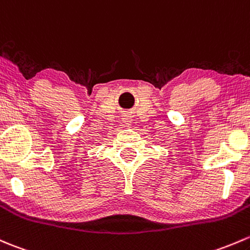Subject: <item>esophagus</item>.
<instances>
[{
  "label": "esophagus",
  "instance_id": "obj_1",
  "mask_svg": "<svg viewBox=\"0 0 250 250\" xmlns=\"http://www.w3.org/2000/svg\"><path fill=\"white\" fill-rule=\"evenodd\" d=\"M123 122H125L127 125H130V123H132V120H130L129 116H125V118H123Z\"/></svg>",
  "mask_w": 250,
  "mask_h": 250
}]
</instances>
